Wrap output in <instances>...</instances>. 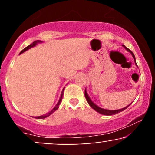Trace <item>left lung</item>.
<instances>
[{
    "label": "left lung",
    "instance_id": "left-lung-1",
    "mask_svg": "<svg viewBox=\"0 0 155 155\" xmlns=\"http://www.w3.org/2000/svg\"><path fill=\"white\" fill-rule=\"evenodd\" d=\"M122 46H123V47L125 48V49H127V51H130V52L131 54H132L133 58H134V60H135V62H136V58H135L134 54H133V53L132 52V51L130 50L128 48L126 47L125 46H124V45H122ZM84 95H85V97H86V99H87V102H88L89 105H90V106H91V107L93 108L94 110H95L96 111H97V112H98V113H100V114H104V115H113V114H117V113H120V112L124 111V109H126V108L128 107L131 104H130L129 105V106H126V107L122 108V109H119V110H107V109H104V108H101L100 107H98V106H96V105L94 104L93 102H92V101H91V99H90V97H89L87 93L86 90H85V91H84Z\"/></svg>",
    "mask_w": 155,
    "mask_h": 155
}]
</instances>
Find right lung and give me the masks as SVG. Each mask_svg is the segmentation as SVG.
<instances>
[{"label": "right lung", "mask_w": 155, "mask_h": 155, "mask_svg": "<svg viewBox=\"0 0 155 155\" xmlns=\"http://www.w3.org/2000/svg\"><path fill=\"white\" fill-rule=\"evenodd\" d=\"M39 42H41L40 41H34V42H33V44H30L29 46H28V47H25V49H23L22 51H21V52H20V54H22V52H24V51H27L28 50V49H31V47H35V45H36L37 44V43H39ZM63 90H64V89H63ZM63 92H62V93H61V96H60V100H59V101H58V104L56 105V106H55V107L53 108L52 110H51V111H50V112H49V113H47V114H44V115H43V116H40V117H35V118L36 119H44V118H46V117H49V115H51V114L52 113H54V112L56 111L57 109H58V108H59V106H60V103H61V101H62V99H63Z\"/></svg>", "instance_id": "1"}]
</instances>
